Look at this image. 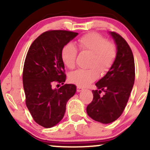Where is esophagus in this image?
Wrapping results in <instances>:
<instances>
[{"label":"esophagus","mask_w":150,"mask_h":150,"mask_svg":"<svg viewBox=\"0 0 150 150\" xmlns=\"http://www.w3.org/2000/svg\"><path fill=\"white\" fill-rule=\"evenodd\" d=\"M76 89H77V92H81V91L82 90V88H81V87H77Z\"/></svg>","instance_id":"34e87169"}]
</instances>
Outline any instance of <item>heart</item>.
Masks as SVG:
<instances>
[{"instance_id": "heart-1", "label": "heart", "mask_w": 150, "mask_h": 150, "mask_svg": "<svg viewBox=\"0 0 150 150\" xmlns=\"http://www.w3.org/2000/svg\"><path fill=\"white\" fill-rule=\"evenodd\" d=\"M79 49L87 52L92 57L89 59L88 69H80L69 75L72 83L84 87L97 80L99 73L105 74L111 69L116 60L117 51L113 43L97 33H89L79 38L77 41ZM61 59L69 69L75 67L77 50L73 44L68 43L62 48Z\"/></svg>"}]
</instances>
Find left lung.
Wrapping results in <instances>:
<instances>
[{
  "label": "left lung",
  "instance_id": "8db88e82",
  "mask_svg": "<svg viewBox=\"0 0 150 150\" xmlns=\"http://www.w3.org/2000/svg\"><path fill=\"white\" fill-rule=\"evenodd\" d=\"M111 34L117 46L114 63L106 75L96 83L93 100L87 107L88 116L96 121L110 123L121 116L128 103L134 82L135 70L132 50L119 34ZM101 91L105 92L101 96Z\"/></svg>",
  "mask_w": 150,
  "mask_h": 150
}]
</instances>
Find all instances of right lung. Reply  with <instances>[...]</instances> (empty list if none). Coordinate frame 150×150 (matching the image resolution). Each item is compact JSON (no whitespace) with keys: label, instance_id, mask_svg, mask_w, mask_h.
<instances>
[{"label":"right lung","instance_id":"right-lung-1","mask_svg":"<svg viewBox=\"0 0 150 150\" xmlns=\"http://www.w3.org/2000/svg\"><path fill=\"white\" fill-rule=\"evenodd\" d=\"M77 34L67 30L46 31L31 44L26 56L22 73L26 106L34 121L44 128L61 121L67 102L76 92L75 85L64 84L66 75L61 53ZM54 83L62 86L53 89Z\"/></svg>","mask_w":150,"mask_h":150}]
</instances>
